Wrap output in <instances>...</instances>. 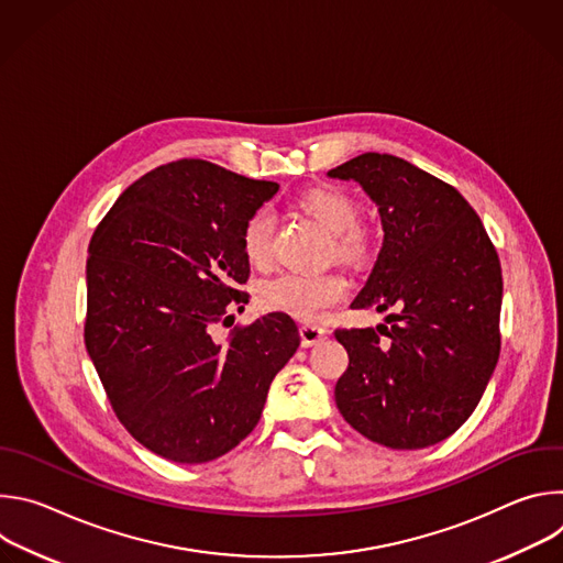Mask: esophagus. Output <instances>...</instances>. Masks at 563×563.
Here are the masks:
<instances>
[{
    "instance_id": "1",
    "label": "esophagus",
    "mask_w": 563,
    "mask_h": 563,
    "mask_svg": "<svg viewBox=\"0 0 563 563\" xmlns=\"http://www.w3.org/2000/svg\"><path fill=\"white\" fill-rule=\"evenodd\" d=\"M325 334H328V332H325L323 328H318V325H309V323L300 325V341H302L305 347L316 345L320 339H325Z\"/></svg>"
}]
</instances>
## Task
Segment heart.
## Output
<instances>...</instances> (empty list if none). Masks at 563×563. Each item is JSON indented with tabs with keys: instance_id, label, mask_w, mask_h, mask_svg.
Segmentation results:
<instances>
[{
	"instance_id": "obj_1",
	"label": "heart",
	"mask_w": 563,
	"mask_h": 563,
	"mask_svg": "<svg viewBox=\"0 0 563 563\" xmlns=\"http://www.w3.org/2000/svg\"><path fill=\"white\" fill-rule=\"evenodd\" d=\"M296 209L311 218L328 235L334 238V252L343 261H358L367 252V238L356 227L358 207L341 189L318 187L296 200ZM243 254L250 265L265 267L272 256V218L265 211L250 216L243 229ZM347 291V283L339 274L300 276L283 274L261 287V305L307 323H316Z\"/></svg>"
}]
</instances>
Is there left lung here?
Here are the masks:
<instances>
[{"instance_id": "obj_1", "label": "left lung", "mask_w": 563, "mask_h": 563, "mask_svg": "<svg viewBox=\"0 0 563 563\" xmlns=\"http://www.w3.org/2000/svg\"><path fill=\"white\" fill-rule=\"evenodd\" d=\"M376 205L383 245L354 298L385 322L336 330L350 365L334 387L343 419L391 450H421L454 434L478 406L499 361L501 263L467 200L387 153L328 172ZM383 333L386 339L380 340Z\"/></svg>"}]
</instances>
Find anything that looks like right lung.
<instances>
[{
	"label": "right lung",
	"mask_w": 563,
	"mask_h": 563,
	"mask_svg": "<svg viewBox=\"0 0 563 563\" xmlns=\"http://www.w3.org/2000/svg\"><path fill=\"white\" fill-rule=\"evenodd\" d=\"M278 191L205 159L135 180L96 229L87 261V352L111 406L146 450L207 463L261 421L269 385L300 345L294 318L261 316L229 341L247 302L243 229Z\"/></svg>",
	"instance_id": "add662e5"
}]
</instances>
